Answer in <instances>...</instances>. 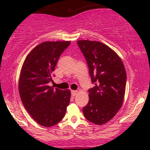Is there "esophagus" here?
Wrapping results in <instances>:
<instances>
[{
    "instance_id": "1",
    "label": "esophagus",
    "mask_w": 150,
    "mask_h": 150,
    "mask_svg": "<svg viewBox=\"0 0 150 150\" xmlns=\"http://www.w3.org/2000/svg\"><path fill=\"white\" fill-rule=\"evenodd\" d=\"M71 96H75L78 93V91H75V90H71Z\"/></svg>"
}]
</instances>
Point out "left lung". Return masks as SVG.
Listing matches in <instances>:
<instances>
[{
	"instance_id": "1",
	"label": "left lung",
	"mask_w": 150,
	"mask_h": 150,
	"mask_svg": "<svg viewBox=\"0 0 150 150\" xmlns=\"http://www.w3.org/2000/svg\"><path fill=\"white\" fill-rule=\"evenodd\" d=\"M94 87L89 90V102L83 108L88 121L103 125L114 117L124 102L126 72L115 51L97 41L79 40Z\"/></svg>"
}]
</instances>
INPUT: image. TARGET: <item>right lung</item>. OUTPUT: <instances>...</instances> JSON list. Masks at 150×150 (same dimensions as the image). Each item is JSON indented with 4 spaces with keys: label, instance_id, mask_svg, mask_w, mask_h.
Returning a JSON list of instances; mask_svg holds the SVG:
<instances>
[{
    "label": "right lung",
    "instance_id": "right-lung-1",
    "mask_svg": "<svg viewBox=\"0 0 150 150\" xmlns=\"http://www.w3.org/2000/svg\"><path fill=\"white\" fill-rule=\"evenodd\" d=\"M70 43L43 42L28 53L22 66L18 82L20 98L32 118L42 126L60 122L70 102V90L48 85L59 57Z\"/></svg>",
    "mask_w": 150,
    "mask_h": 150
}]
</instances>
